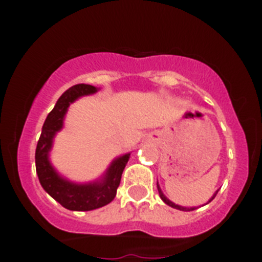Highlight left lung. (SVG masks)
Wrapping results in <instances>:
<instances>
[{
  "instance_id": "obj_1",
  "label": "left lung",
  "mask_w": 262,
  "mask_h": 262,
  "mask_svg": "<svg viewBox=\"0 0 262 262\" xmlns=\"http://www.w3.org/2000/svg\"><path fill=\"white\" fill-rule=\"evenodd\" d=\"M157 188H158V192H159V196H161V199H162L163 202H165V203L167 204V206L172 207V208H177V210H181V211H192V210H195V207H190V208H188V207H182V206H178V204L172 203L171 200H169V199H167V198H166V195L163 194V192H162V190H161V187H159L158 182H157ZM216 194H217V191H216L215 194L212 195V198H211V199L208 200V202H211V200H212L213 198L216 196Z\"/></svg>"
}]
</instances>
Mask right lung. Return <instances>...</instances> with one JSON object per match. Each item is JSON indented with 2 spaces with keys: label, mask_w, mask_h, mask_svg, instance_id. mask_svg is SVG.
<instances>
[{
  "label": "right lung",
  "mask_w": 262,
  "mask_h": 262,
  "mask_svg": "<svg viewBox=\"0 0 262 262\" xmlns=\"http://www.w3.org/2000/svg\"><path fill=\"white\" fill-rule=\"evenodd\" d=\"M97 91L99 88L90 84H76L68 88L47 115L36 145L35 167L43 190L64 208L71 211H92L111 203L115 199L122 171L130 157V153H126L115 158L99 179L87 183L70 181L59 174L52 166L50 151L56 133L63 129L68 106L81 96L93 95Z\"/></svg>",
  "instance_id": "1"
}]
</instances>
